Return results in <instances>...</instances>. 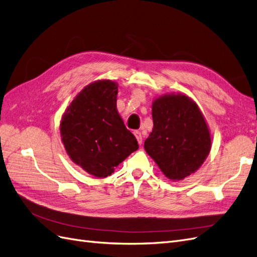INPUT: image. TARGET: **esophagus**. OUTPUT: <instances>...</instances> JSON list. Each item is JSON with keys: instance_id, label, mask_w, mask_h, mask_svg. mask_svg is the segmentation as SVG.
Listing matches in <instances>:
<instances>
[{"instance_id": "1", "label": "esophagus", "mask_w": 257, "mask_h": 257, "mask_svg": "<svg viewBox=\"0 0 257 257\" xmlns=\"http://www.w3.org/2000/svg\"><path fill=\"white\" fill-rule=\"evenodd\" d=\"M134 135H135V137H136V139H137L138 144L142 145V143H143V136H142L141 132H139V131H134Z\"/></svg>"}]
</instances>
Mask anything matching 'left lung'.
<instances>
[{
	"instance_id": "left-lung-1",
	"label": "left lung",
	"mask_w": 257,
	"mask_h": 257,
	"mask_svg": "<svg viewBox=\"0 0 257 257\" xmlns=\"http://www.w3.org/2000/svg\"><path fill=\"white\" fill-rule=\"evenodd\" d=\"M153 130L145 150L170 180L195 173L211 149V137L197 104L184 94H166L152 104Z\"/></svg>"
}]
</instances>
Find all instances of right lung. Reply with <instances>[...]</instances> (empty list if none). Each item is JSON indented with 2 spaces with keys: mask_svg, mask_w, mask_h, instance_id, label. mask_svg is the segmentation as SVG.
Listing matches in <instances>:
<instances>
[{
  "mask_svg": "<svg viewBox=\"0 0 257 257\" xmlns=\"http://www.w3.org/2000/svg\"><path fill=\"white\" fill-rule=\"evenodd\" d=\"M118 84L97 80L87 85L62 115L61 138L69 158L97 178L138 149L135 136L125 127L116 110Z\"/></svg>",
  "mask_w": 257,
  "mask_h": 257,
  "instance_id": "1",
  "label": "right lung"
}]
</instances>
